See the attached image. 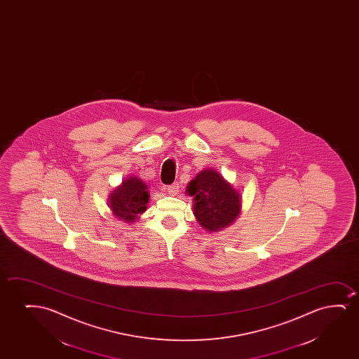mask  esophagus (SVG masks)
<instances>
[{
  "label": "esophagus",
  "instance_id": "1",
  "mask_svg": "<svg viewBox=\"0 0 359 359\" xmlns=\"http://www.w3.org/2000/svg\"><path fill=\"white\" fill-rule=\"evenodd\" d=\"M179 184L177 182H175V184H172V185H169V187H167L168 192H169V195H172V196H175V195H177L179 194Z\"/></svg>",
  "mask_w": 359,
  "mask_h": 359
}]
</instances>
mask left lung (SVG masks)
<instances>
[{
  "label": "left lung",
  "mask_w": 359,
  "mask_h": 359,
  "mask_svg": "<svg viewBox=\"0 0 359 359\" xmlns=\"http://www.w3.org/2000/svg\"><path fill=\"white\" fill-rule=\"evenodd\" d=\"M192 196L194 216L210 233L221 231L234 223L241 212V194L215 169H203L187 184Z\"/></svg>",
  "instance_id": "1"
}]
</instances>
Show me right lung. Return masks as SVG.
<instances>
[{
    "mask_svg": "<svg viewBox=\"0 0 359 359\" xmlns=\"http://www.w3.org/2000/svg\"><path fill=\"white\" fill-rule=\"evenodd\" d=\"M149 201L148 185L142 179L131 175L110 191L108 205L111 215L118 221L133 224L147 210Z\"/></svg>",
    "mask_w": 359,
    "mask_h": 359,
    "instance_id": "1",
    "label": "right lung"
}]
</instances>
